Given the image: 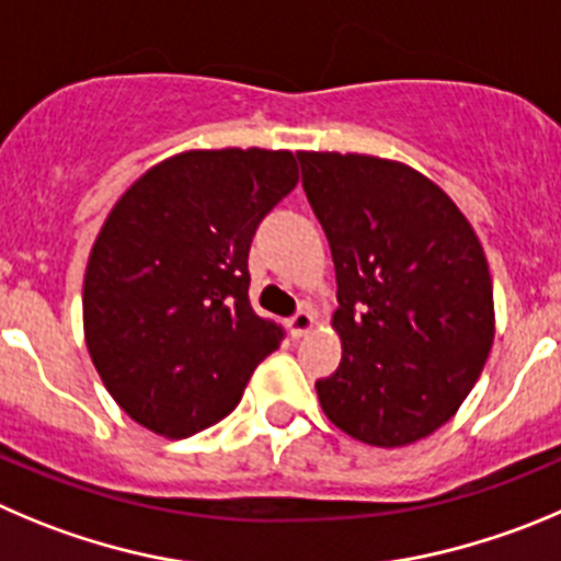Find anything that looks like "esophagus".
I'll return each instance as SVG.
<instances>
[{"mask_svg":"<svg viewBox=\"0 0 561 561\" xmlns=\"http://www.w3.org/2000/svg\"><path fill=\"white\" fill-rule=\"evenodd\" d=\"M287 327H290L293 337H305L307 332H312V329H316V312L307 310L305 307V310H298L296 316L287 321Z\"/></svg>","mask_w":561,"mask_h":561,"instance_id":"obj_1","label":"esophagus"}]
</instances>
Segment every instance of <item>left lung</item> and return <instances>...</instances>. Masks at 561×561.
I'll return each instance as SVG.
<instances>
[{
  "label": "left lung",
  "instance_id": "left-lung-1",
  "mask_svg": "<svg viewBox=\"0 0 561 561\" xmlns=\"http://www.w3.org/2000/svg\"><path fill=\"white\" fill-rule=\"evenodd\" d=\"M337 274L340 368L318 379L329 421L410 446L451 421L495 337L486 256L457 204L404 162L298 151Z\"/></svg>",
  "mask_w": 561,
  "mask_h": 561
}]
</instances>
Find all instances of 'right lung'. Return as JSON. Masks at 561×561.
Instances as JSON below:
<instances>
[{"label":"right lung","instance_id":"1","mask_svg":"<svg viewBox=\"0 0 561 561\" xmlns=\"http://www.w3.org/2000/svg\"><path fill=\"white\" fill-rule=\"evenodd\" d=\"M293 151L193 149L157 162L88 256L85 343L133 421L180 439L238 407L285 337L249 301L256 227L296 187Z\"/></svg>","mask_w":561,"mask_h":561}]
</instances>
